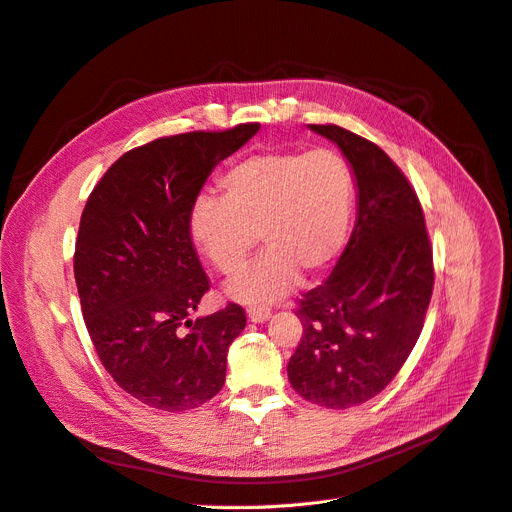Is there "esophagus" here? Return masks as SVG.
Segmentation results:
<instances>
[{"label":"esophagus","mask_w":512,"mask_h":512,"mask_svg":"<svg viewBox=\"0 0 512 512\" xmlns=\"http://www.w3.org/2000/svg\"><path fill=\"white\" fill-rule=\"evenodd\" d=\"M247 313H249V319H251L253 323H263V321H267L269 315H271L269 309H263V306H261V309H259V306L255 309V306H253V309H249Z\"/></svg>","instance_id":"obj_1"}]
</instances>
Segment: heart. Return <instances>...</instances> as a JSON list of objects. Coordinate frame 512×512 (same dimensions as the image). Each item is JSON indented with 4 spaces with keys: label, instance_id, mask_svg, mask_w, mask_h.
<instances>
[{
    "label": "heart",
    "instance_id": "b5f03b06",
    "mask_svg": "<svg viewBox=\"0 0 512 512\" xmlns=\"http://www.w3.org/2000/svg\"><path fill=\"white\" fill-rule=\"evenodd\" d=\"M222 197L195 201L189 232L224 276L243 269L259 243L267 251L226 294L251 306L286 296L300 271L317 274L342 251L352 210L354 173L333 148L267 150L232 164L220 177Z\"/></svg>",
    "mask_w": 512,
    "mask_h": 512
}]
</instances>
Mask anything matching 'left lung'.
<instances>
[{
  "mask_svg": "<svg viewBox=\"0 0 512 512\" xmlns=\"http://www.w3.org/2000/svg\"><path fill=\"white\" fill-rule=\"evenodd\" d=\"M311 129L352 164L358 218L329 278L298 302L288 381L306 401L348 410L379 395L412 354L434 288L432 245L412 183L377 144L331 123Z\"/></svg>",
  "mask_w": 512,
  "mask_h": 512,
  "instance_id": "1",
  "label": "left lung"
}]
</instances>
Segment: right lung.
Listing matches in <instances>:
<instances>
[{"label":"right lung","mask_w":512,"mask_h":512,"mask_svg":"<svg viewBox=\"0 0 512 512\" xmlns=\"http://www.w3.org/2000/svg\"><path fill=\"white\" fill-rule=\"evenodd\" d=\"M259 127L189 131L133 148L86 201L74 253L84 323L113 381L154 410L210 401L226 381L228 346L247 325L234 302L189 319L210 290L189 218L214 166Z\"/></svg>","instance_id":"add662e5"}]
</instances>
